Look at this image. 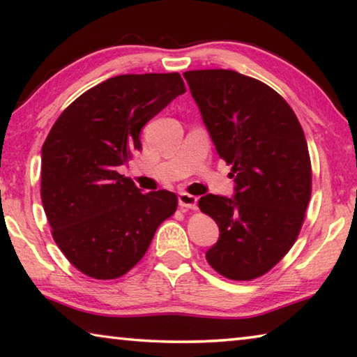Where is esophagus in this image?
Segmentation results:
<instances>
[{"label": "esophagus", "mask_w": 357, "mask_h": 357, "mask_svg": "<svg viewBox=\"0 0 357 357\" xmlns=\"http://www.w3.org/2000/svg\"><path fill=\"white\" fill-rule=\"evenodd\" d=\"M178 202H179V206L181 208H187V209H197V203H198V198L190 195V193H185V192H181L178 195Z\"/></svg>", "instance_id": "esophagus-1"}]
</instances>
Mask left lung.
<instances>
[{"label": "left lung", "mask_w": 357, "mask_h": 357, "mask_svg": "<svg viewBox=\"0 0 357 357\" xmlns=\"http://www.w3.org/2000/svg\"><path fill=\"white\" fill-rule=\"evenodd\" d=\"M184 78L236 184L234 198L209 193L198 202L220 229L206 259L229 280H253L287 255L304 223L312 195L304 130L287 100L257 78L227 69Z\"/></svg>", "instance_id": "1"}]
</instances>
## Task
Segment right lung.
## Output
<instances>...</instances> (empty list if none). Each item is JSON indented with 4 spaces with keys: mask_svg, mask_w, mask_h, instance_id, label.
Instances as JSON below:
<instances>
[{
    "mask_svg": "<svg viewBox=\"0 0 357 357\" xmlns=\"http://www.w3.org/2000/svg\"><path fill=\"white\" fill-rule=\"evenodd\" d=\"M184 93L178 72L108 78L72 102L47 135L42 204L59 250L84 275L129 273L176 211L173 192L143 193L118 167L142 149L143 126Z\"/></svg>",
    "mask_w": 357,
    "mask_h": 357,
    "instance_id": "right-lung-1",
    "label": "right lung"
}]
</instances>
